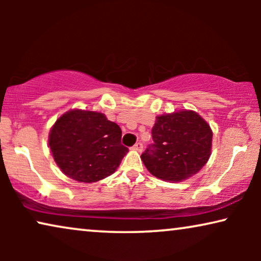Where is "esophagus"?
<instances>
[{"label":"esophagus","instance_id":"34e87169","mask_svg":"<svg viewBox=\"0 0 261 261\" xmlns=\"http://www.w3.org/2000/svg\"><path fill=\"white\" fill-rule=\"evenodd\" d=\"M142 148H144V145H142V142H140V141L137 142V144L133 146V149H135V151H138V152H141Z\"/></svg>","mask_w":261,"mask_h":261}]
</instances>
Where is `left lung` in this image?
I'll return each instance as SVG.
<instances>
[{
  "instance_id": "left-lung-1",
  "label": "left lung",
  "mask_w": 261,
  "mask_h": 261,
  "mask_svg": "<svg viewBox=\"0 0 261 261\" xmlns=\"http://www.w3.org/2000/svg\"><path fill=\"white\" fill-rule=\"evenodd\" d=\"M153 144L141 160L153 176L166 181H181L205 165L212 151L209 124L191 110L158 116L152 128Z\"/></svg>"
}]
</instances>
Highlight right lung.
Returning a JSON list of instances; mask_svg holds the SVG:
<instances>
[{"label": "right lung", "instance_id": "1", "mask_svg": "<svg viewBox=\"0 0 261 261\" xmlns=\"http://www.w3.org/2000/svg\"><path fill=\"white\" fill-rule=\"evenodd\" d=\"M121 137V128L103 114L76 109L56 121L48 145L57 165L66 176L92 183L115 172L127 154Z\"/></svg>", "mask_w": 261, "mask_h": 261}]
</instances>
